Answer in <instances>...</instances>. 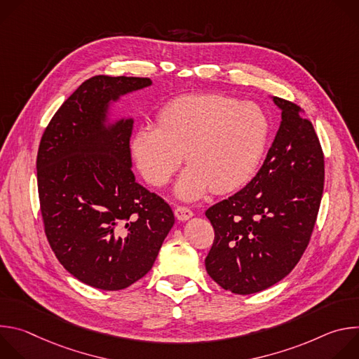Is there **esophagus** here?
Returning a JSON list of instances; mask_svg holds the SVG:
<instances>
[{
    "mask_svg": "<svg viewBox=\"0 0 359 359\" xmlns=\"http://www.w3.org/2000/svg\"><path fill=\"white\" fill-rule=\"evenodd\" d=\"M175 216H176V219H177L179 222H186V220H189V219L193 217V212H191L190 209L184 208V206H177V208L175 209Z\"/></svg>",
    "mask_w": 359,
    "mask_h": 359,
    "instance_id": "obj_1",
    "label": "esophagus"
}]
</instances>
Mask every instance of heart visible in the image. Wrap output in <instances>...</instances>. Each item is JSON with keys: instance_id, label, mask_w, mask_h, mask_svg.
Instances as JSON below:
<instances>
[{"instance_id": "1", "label": "heart", "mask_w": 359, "mask_h": 359, "mask_svg": "<svg viewBox=\"0 0 359 359\" xmlns=\"http://www.w3.org/2000/svg\"><path fill=\"white\" fill-rule=\"evenodd\" d=\"M270 133L260 107L216 93L179 96L161 111L158 126H142L132 139L139 172L153 186L166 184L183 155L189 163L175 193L197 200L209 189L231 191L259 168Z\"/></svg>"}]
</instances>
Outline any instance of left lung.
<instances>
[{
	"label": "left lung",
	"mask_w": 359,
	"mask_h": 359,
	"mask_svg": "<svg viewBox=\"0 0 359 359\" xmlns=\"http://www.w3.org/2000/svg\"><path fill=\"white\" fill-rule=\"evenodd\" d=\"M270 99L281 122L263 166L245 187L206 210L215 229L208 274L240 295L274 285L297 266L324 189V155L313 123L292 102Z\"/></svg>",
	"instance_id": "1"
}]
</instances>
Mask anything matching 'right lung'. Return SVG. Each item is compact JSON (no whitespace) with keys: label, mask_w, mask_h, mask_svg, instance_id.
Segmentation results:
<instances>
[{"label":"right lung","mask_w":359,"mask_h":359,"mask_svg":"<svg viewBox=\"0 0 359 359\" xmlns=\"http://www.w3.org/2000/svg\"><path fill=\"white\" fill-rule=\"evenodd\" d=\"M149 78L85 81L45 129L36 158L45 234L64 269L90 287L116 291L149 273L175 224L169 204L135 180L133 116L122 97Z\"/></svg>","instance_id":"1"}]
</instances>
